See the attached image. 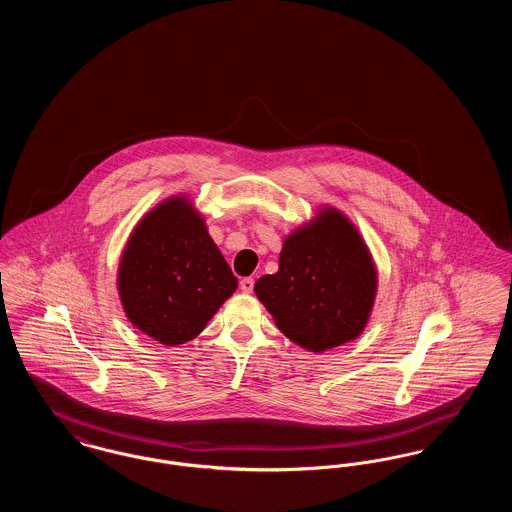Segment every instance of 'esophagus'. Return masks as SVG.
<instances>
[{"label":"esophagus","instance_id":"34e87169","mask_svg":"<svg viewBox=\"0 0 512 512\" xmlns=\"http://www.w3.org/2000/svg\"><path fill=\"white\" fill-rule=\"evenodd\" d=\"M253 284H255L253 278H244V280L240 282V290L244 293H251L253 292Z\"/></svg>","mask_w":512,"mask_h":512}]
</instances>
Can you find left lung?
Returning <instances> with one entry per match:
<instances>
[{"label": "left lung", "mask_w": 512, "mask_h": 512, "mask_svg": "<svg viewBox=\"0 0 512 512\" xmlns=\"http://www.w3.org/2000/svg\"><path fill=\"white\" fill-rule=\"evenodd\" d=\"M378 292V270L357 226L324 205L286 236L278 272L255 295L284 336L322 353L359 338Z\"/></svg>", "instance_id": "1"}]
</instances>
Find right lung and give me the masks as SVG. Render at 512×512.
<instances>
[{
  "instance_id": "add662e5",
  "label": "right lung",
  "mask_w": 512,
  "mask_h": 512,
  "mask_svg": "<svg viewBox=\"0 0 512 512\" xmlns=\"http://www.w3.org/2000/svg\"><path fill=\"white\" fill-rule=\"evenodd\" d=\"M219 247L188 195H172L134 226L117 270L124 315L167 347L194 340L236 292Z\"/></svg>"
}]
</instances>
